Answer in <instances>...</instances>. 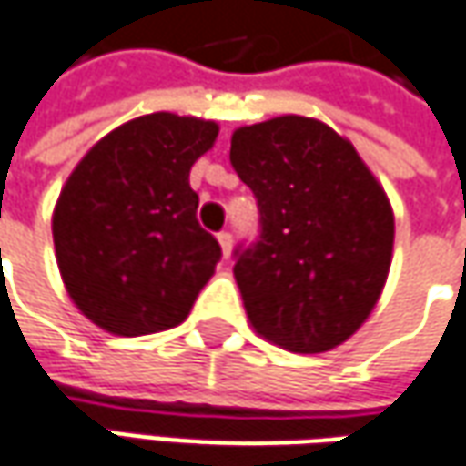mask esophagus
<instances>
[{"label": "esophagus", "instance_id": "obj_1", "mask_svg": "<svg viewBox=\"0 0 466 466\" xmlns=\"http://www.w3.org/2000/svg\"><path fill=\"white\" fill-rule=\"evenodd\" d=\"M218 245H221V252H224V258H229V255H232L234 237L229 232H218Z\"/></svg>", "mask_w": 466, "mask_h": 466}]
</instances>
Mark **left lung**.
I'll list each match as a JSON object with an SVG mask.
<instances>
[{
  "mask_svg": "<svg viewBox=\"0 0 466 466\" xmlns=\"http://www.w3.org/2000/svg\"><path fill=\"white\" fill-rule=\"evenodd\" d=\"M229 159L260 214L258 237L234 249L252 328L294 353L348 340L392 263V206L377 177L350 141L301 116L234 131Z\"/></svg>",
  "mask_w": 466,
  "mask_h": 466,
  "instance_id": "left-lung-1",
  "label": "left lung"
}]
</instances>
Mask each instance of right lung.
Here are the masks:
<instances>
[{
    "instance_id": "add662e5",
    "label": "right lung",
    "mask_w": 466,
    "mask_h": 466,
    "mask_svg": "<svg viewBox=\"0 0 466 466\" xmlns=\"http://www.w3.org/2000/svg\"><path fill=\"white\" fill-rule=\"evenodd\" d=\"M218 126L152 113L100 138L66 180L54 245L74 304L123 338L180 325L221 260L190 167Z\"/></svg>"
}]
</instances>
